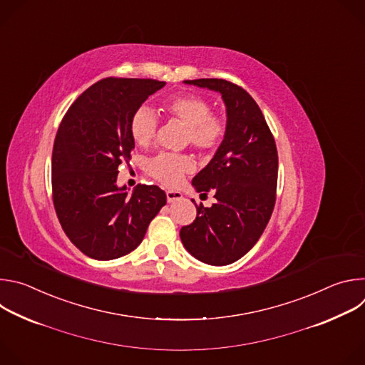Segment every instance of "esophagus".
<instances>
[{
	"label": "esophagus",
	"mask_w": 365,
	"mask_h": 365,
	"mask_svg": "<svg viewBox=\"0 0 365 365\" xmlns=\"http://www.w3.org/2000/svg\"><path fill=\"white\" fill-rule=\"evenodd\" d=\"M166 197H168V202L172 203V202H175V200L182 199L183 195H182L180 192H178V190H166Z\"/></svg>",
	"instance_id": "34e87169"
}]
</instances>
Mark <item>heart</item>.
Wrapping results in <instances>:
<instances>
[{
	"instance_id": "obj_1",
	"label": "heart",
	"mask_w": 365,
	"mask_h": 365,
	"mask_svg": "<svg viewBox=\"0 0 365 365\" xmlns=\"http://www.w3.org/2000/svg\"><path fill=\"white\" fill-rule=\"evenodd\" d=\"M166 113L187 128L186 141L200 153H212L227 134L225 120L212 113L211 102L197 95H179L165 102ZM158 117L148 108L140 107L131 117L130 134L135 144L147 147L158 133ZM189 155L162 153L147 162V173L165 186H176L186 173L192 172Z\"/></svg>"
}]
</instances>
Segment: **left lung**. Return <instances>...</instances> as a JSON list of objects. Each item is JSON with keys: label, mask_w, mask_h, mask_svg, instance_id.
I'll return each mask as SVG.
<instances>
[{"label": "left lung", "mask_w": 365, "mask_h": 365, "mask_svg": "<svg viewBox=\"0 0 365 365\" xmlns=\"http://www.w3.org/2000/svg\"><path fill=\"white\" fill-rule=\"evenodd\" d=\"M185 83L222 95L227 134L212 160L192 180L202 195L214 192L217 202L211 207L195 205L196 218L182 227L180 240L199 262L227 266L254 247L270 221L277 189V148L262 110L245 89L225 79Z\"/></svg>", "instance_id": "left-lung-1"}]
</instances>
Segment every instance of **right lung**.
I'll list each match as a JSON object with an SVG mask.
<instances>
[{
	"mask_svg": "<svg viewBox=\"0 0 365 365\" xmlns=\"http://www.w3.org/2000/svg\"><path fill=\"white\" fill-rule=\"evenodd\" d=\"M166 82L106 78L88 88L65 114L51 154V190L59 222L85 255L114 259L135 250L166 205L155 185L130 195L117 186L118 166L131 159L130 121Z\"/></svg>",
	"mask_w": 365,
	"mask_h": 365,
	"instance_id": "right-lung-1",
	"label": "right lung"
}]
</instances>
